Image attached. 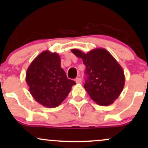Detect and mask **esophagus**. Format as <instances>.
I'll list each match as a JSON object with an SVG mask.
<instances>
[{
    "instance_id": "esophagus-1",
    "label": "esophagus",
    "mask_w": 148,
    "mask_h": 148,
    "mask_svg": "<svg viewBox=\"0 0 148 148\" xmlns=\"http://www.w3.org/2000/svg\"><path fill=\"white\" fill-rule=\"evenodd\" d=\"M75 81L76 84H81V78H76L75 79Z\"/></svg>"
}]
</instances>
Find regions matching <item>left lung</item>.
I'll return each mask as SVG.
<instances>
[{
	"mask_svg": "<svg viewBox=\"0 0 148 148\" xmlns=\"http://www.w3.org/2000/svg\"><path fill=\"white\" fill-rule=\"evenodd\" d=\"M86 65L84 88L95 102L108 106L123 91L125 76L123 67L108 51L97 48L85 53L76 49L71 50Z\"/></svg>",
	"mask_w": 148,
	"mask_h": 148,
	"instance_id": "8db88e82",
	"label": "left lung"
}]
</instances>
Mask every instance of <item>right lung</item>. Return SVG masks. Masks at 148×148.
I'll return each mask as SVG.
<instances>
[{
	"instance_id": "obj_1",
	"label": "right lung",
	"mask_w": 148,
	"mask_h": 148,
	"mask_svg": "<svg viewBox=\"0 0 148 148\" xmlns=\"http://www.w3.org/2000/svg\"><path fill=\"white\" fill-rule=\"evenodd\" d=\"M60 61L58 53L45 51L34 59L25 74L31 95L47 108L58 106L76 84L67 79Z\"/></svg>"
}]
</instances>
